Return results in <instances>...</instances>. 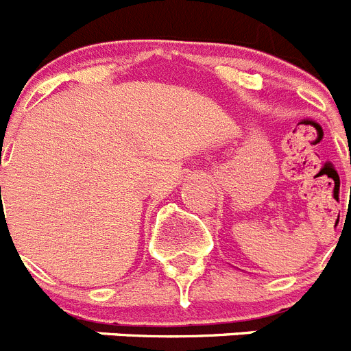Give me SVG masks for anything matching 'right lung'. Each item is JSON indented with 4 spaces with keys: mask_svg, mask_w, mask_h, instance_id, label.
<instances>
[{
    "mask_svg": "<svg viewBox=\"0 0 351 351\" xmlns=\"http://www.w3.org/2000/svg\"><path fill=\"white\" fill-rule=\"evenodd\" d=\"M0 190H1V188H0Z\"/></svg>",
    "mask_w": 351,
    "mask_h": 351,
    "instance_id": "obj_1",
    "label": "right lung"
}]
</instances>
